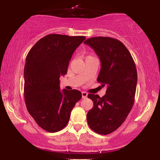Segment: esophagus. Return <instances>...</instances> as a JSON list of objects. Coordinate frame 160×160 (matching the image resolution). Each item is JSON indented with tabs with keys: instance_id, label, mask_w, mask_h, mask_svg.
I'll return each mask as SVG.
<instances>
[{
	"instance_id": "1",
	"label": "esophagus",
	"mask_w": 160,
	"mask_h": 160,
	"mask_svg": "<svg viewBox=\"0 0 160 160\" xmlns=\"http://www.w3.org/2000/svg\"><path fill=\"white\" fill-rule=\"evenodd\" d=\"M82 98H87V95H88V94H87L86 92H82Z\"/></svg>"
}]
</instances>
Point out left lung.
<instances>
[{
	"instance_id": "left-lung-1",
	"label": "left lung",
	"mask_w": 160,
	"mask_h": 160,
	"mask_svg": "<svg viewBox=\"0 0 160 160\" xmlns=\"http://www.w3.org/2000/svg\"><path fill=\"white\" fill-rule=\"evenodd\" d=\"M94 49L101 62L98 82L106 85V95L89 94L92 108L87 114L94 132L108 135L125 121L132 108L137 86V70L125 46L110 37H93L84 42Z\"/></svg>"
}]
</instances>
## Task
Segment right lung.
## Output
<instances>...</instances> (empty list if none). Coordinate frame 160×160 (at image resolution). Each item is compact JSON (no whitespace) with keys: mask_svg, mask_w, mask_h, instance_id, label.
Instances as JSON below:
<instances>
[{"mask_svg":"<svg viewBox=\"0 0 160 160\" xmlns=\"http://www.w3.org/2000/svg\"><path fill=\"white\" fill-rule=\"evenodd\" d=\"M86 38L49 34L41 38L26 57L24 96L28 112L39 127L49 132L67 125L71 112L82 98L76 89H60L72 54Z\"/></svg>","mask_w":160,"mask_h":160,"instance_id":"obj_1","label":"right lung"}]
</instances>
